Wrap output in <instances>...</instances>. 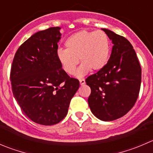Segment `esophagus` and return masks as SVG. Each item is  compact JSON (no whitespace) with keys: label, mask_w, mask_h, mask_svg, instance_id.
<instances>
[{"label":"esophagus","mask_w":153,"mask_h":153,"mask_svg":"<svg viewBox=\"0 0 153 153\" xmlns=\"http://www.w3.org/2000/svg\"><path fill=\"white\" fill-rule=\"evenodd\" d=\"M79 81H80V84H81V85H83V84H85V80H84V78H82V79H80Z\"/></svg>","instance_id":"obj_1"}]
</instances>
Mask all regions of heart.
Here are the masks:
<instances>
[{
    "label": "heart",
    "instance_id": "obj_1",
    "mask_svg": "<svg viewBox=\"0 0 153 153\" xmlns=\"http://www.w3.org/2000/svg\"><path fill=\"white\" fill-rule=\"evenodd\" d=\"M65 46L66 49L57 51V60L65 72L73 75L80 59L82 64L76 73L78 77L84 76L90 69H103L111 54L109 38L101 30L78 31L68 37Z\"/></svg>",
    "mask_w": 153,
    "mask_h": 153
}]
</instances>
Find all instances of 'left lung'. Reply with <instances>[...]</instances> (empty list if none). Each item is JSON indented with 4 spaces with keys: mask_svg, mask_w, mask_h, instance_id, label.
<instances>
[{
    "mask_svg": "<svg viewBox=\"0 0 153 153\" xmlns=\"http://www.w3.org/2000/svg\"><path fill=\"white\" fill-rule=\"evenodd\" d=\"M102 30L114 45L105 67L86 79L91 89L88 104L98 119L113 121L123 117L135 104L141 83V67L128 39L110 30Z\"/></svg>",
    "mask_w": 153,
    "mask_h": 153,
    "instance_id": "obj_1",
    "label": "left lung"
}]
</instances>
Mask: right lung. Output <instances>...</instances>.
Instances as JSON below:
<instances>
[{
  "mask_svg": "<svg viewBox=\"0 0 153 153\" xmlns=\"http://www.w3.org/2000/svg\"><path fill=\"white\" fill-rule=\"evenodd\" d=\"M60 27L36 33L18 48L10 71L13 95L34 123L52 126L68 113L79 88L78 79L64 72L57 58Z\"/></svg>",
  "mask_w": 153,
  "mask_h": 153,
  "instance_id": "obj_1",
  "label": "right lung"
}]
</instances>
